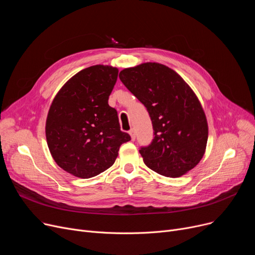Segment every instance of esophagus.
<instances>
[{
  "mask_svg": "<svg viewBox=\"0 0 255 255\" xmlns=\"http://www.w3.org/2000/svg\"><path fill=\"white\" fill-rule=\"evenodd\" d=\"M129 134H130L132 140L135 139V130H134V129H130V130H129Z\"/></svg>",
  "mask_w": 255,
  "mask_h": 255,
  "instance_id": "1",
  "label": "esophagus"
}]
</instances>
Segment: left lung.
<instances>
[{
    "instance_id": "obj_1",
    "label": "left lung",
    "mask_w": 255,
    "mask_h": 255,
    "mask_svg": "<svg viewBox=\"0 0 255 255\" xmlns=\"http://www.w3.org/2000/svg\"><path fill=\"white\" fill-rule=\"evenodd\" d=\"M119 77L146 107L152 121L154 138L139 149L144 164L170 178L195 167L206 151L208 123L191 88L177 72L158 63L126 68Z\"/></svg>"
}]
</instances>
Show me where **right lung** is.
<instances>
[{"label":"right lung","instance_id":"add662e5","mask_svg":"<svg viewBox=\"0 0 255 255\" xmlns=\"http://www.w3.org/2000/svg\"><path fill=\"white\" fill-rule=\"evenodd\" d=\"M119 70L95 65L76 73L59 91L46 119V140L57 164L89 179L110 168L122 143L118 113L109 105Z\"/></svg>","mask_w":255,"mask_h":255}]
</instances>
